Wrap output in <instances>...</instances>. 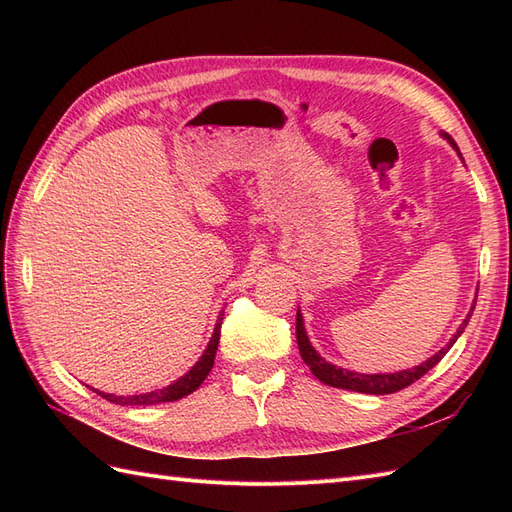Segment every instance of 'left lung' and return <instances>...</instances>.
<instances>
[{
	"label": "left lung",
	"instance_id": "left-lung-1",
	"mask_svg": "<svg viewBox=\"0 0 512 512\" xmlns=\"http://www.w3.org/2000/svg\"><path fill=\"white\" fill-rule=\"evenodd\" d=\"M448 143H451L455 149V141L448 134H442ZM459 151V149H457ZM461 156V153H459ZM476 303V301H474ZM474 309V307H472ZM470 309V312H472ZM470 318V314H468ZM468 318L463 320V324L459 327L457 335L448 342L438 354H433L429 361L421 363L418 367H412V369H406V371H397V374H356V371H348V369H342V367H335L331 363H327L322 359V356L312 348V344H309V339L305 335V329H303V318L301 314L297 312V344H299V352L303 356L305 365L312 369V374L329 386H335V389H348V391H356V393H367V395H389V393H397L401 389H406V386H410L412 382H416L418 378H423L427 371L431 367H436L442 356L451 350V346L457 342V337L463 333V329H466L468 324Z\"/></svg>",
	"mask_w": 512,
	"mask_h": 512
}]
</instances>
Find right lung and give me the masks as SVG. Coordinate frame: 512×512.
I'll use <instances>...</instances> for the list:
<instances>
[{
	"label": "right lung",
	"mask_w": 512,
	"mask_h": 512,
	"mask_svg": "<svg viewBox=\"0 0 512 512\" xmlns=\"http://www.w3.org/2000/svg\"><path fill=\"white\" fill-rule=\"evenodd\" d=\"M222 316H224V312H222ZM220 327H222V318L218 320V324H215V333L211 337L205 354L200 356V361L188 371V374L170 386H166V389L143 393V395H130V397H115V395H106V393H98V391L96 393L117 406H153V404H164V401H177L185 395L194 393L198 386L203 384V380L209 376V371L215 363V352H218V344H220Z\"/></svg>",
	"instance_id": "right-lung-1"
}]
</instances>
